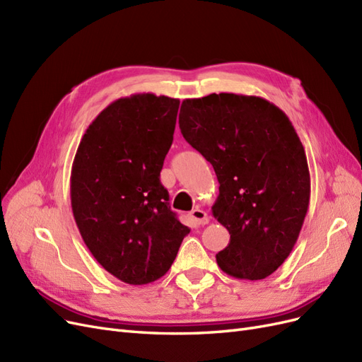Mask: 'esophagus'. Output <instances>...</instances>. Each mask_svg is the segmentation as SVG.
<instances>
[{
  "label": "esophagus",
  "mask_w": 362,
  "mask_h": 362,
  "mask_svg": "<svg viewBox=\"0 0 362 362\" xmlns=\"http://www.w3.org/2000/svg\"><path fill=\"white\" fill-rule=\"evenodd\" d=\"M190 216L196 225H206L210 222V217H208V214L204 210H199V208H194Z\"/></svg>",
  "instance_id": "1"
}]
</instances>
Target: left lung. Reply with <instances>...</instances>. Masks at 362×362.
Here are the masks:
<instances>
[{"mask_svg":"<svg viewBox=\"0 0 362 362\" xmlns=\"http://www.w3.org/2000/svg\"><path fill=\"white\" fill-rule=\"evenodd\" d=\"M184 139L214 168L213 214L229 233L217 264L238 279H264L287 259L310 205V170L287 115L259 96L184 100Z\"/></svg>","mask_w":362,"mask_h":362,"instance_id":"left-lung-1","label":"left lung"}]
</instances>
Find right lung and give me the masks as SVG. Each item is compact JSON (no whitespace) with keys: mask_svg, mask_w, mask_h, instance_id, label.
Wrapping results in <instances>:
<instances>
[{"mask_svg":"<svg viewBox=\"0 0 362 362\" xmlns=\"http://www.w3.org/2000/svg\"><path fill=\"white\" fill-rule=\"evenodd\" d=\"M180 100L137 93L116 100L86 129L72 164V213L86 246L131 286L160 279L190 229L160 182Z\"/></svg>","mask_w":362,"mask_h":362,"instance_id":"obj_1","label":"right lung"}]
</instances>
